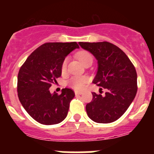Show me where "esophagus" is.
<instances>
[{"label": "esophagus", "mask_w": 154, "mask_h": 154, "mask_svg": "<svg viewBox=\"0 0 154 154\" xmlns=\"http://www.w3.org/2000/svg\"><path fill=\"white\" fill-rule=\"evenodd\" d=\"M74 93H75V94H82V91H74Z\"/></svg>", "instance_id": "1"}]
</instances>
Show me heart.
I'll return each mask as SVG.
<instances>
[{"instance_id":"b5f03b06","label":"heart","mask_w":154,"mask_h":154,"mask_svg":"<svg viewBox=\"0 0 154 154\" xmlns=\"http://www.w3.org/2000/svg\"><path fill=\"white\" fill-rule=\"evenodd\" d=\"M77 57L79 59V60L82 63H83V64L86 63L89 60H93V57L91 54L86 51H80V52L77 54ZM67 63L68 59L66 58L63 60V63L61 65L62 72H64L66 70ZM88 80V79L86 76H74V77L69 79V80L68 81V84L71 87H72L73 88H74V89L81 90L84 88L85 85L86 84Z\"/></svg>"}]
</instances>
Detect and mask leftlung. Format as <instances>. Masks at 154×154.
Returning <instances> with one entry per match:
<instances>
[{
	"mask_svg": "<svg viewBox=\"0 0 154 154\" xmlns=\"http://www.w3.org/2000/svg\"><path fill=\"white\" fill-rule=\"evenodd\" d=\"M79 45L97 60V72L92 83L106 89L104 96L92 92V100L86 106L87 115L97 123L115 122L122 117L136 97V68L125 53L112 43L79 42Z\"/></svg>",
	"mask_w": 154,
	"mask_h": 154,
	"instance_id": "8db88e82",
	"label": "left lung"
}]
</instances>
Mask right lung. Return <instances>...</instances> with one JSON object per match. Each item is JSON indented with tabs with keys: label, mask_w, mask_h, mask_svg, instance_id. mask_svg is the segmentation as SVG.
I'll use <instances>...</instances> for the list:
<instances>
[{
	"label": "right lung",
	"mask_w": 154,
	"mask_h": 154,
	"mask_svg": "<svg viewBox=\"0 0 154 154\" xmlns=\"http://www.w3.org/2000/svg\"><path fill=\"white\" fill-rule=\"evenodd\" d=\"M79 45L73 42H48L42 45L27 57L18 74L17 91L20 102L27 113L42 125L63 122L74 98L71 88L58 94L49 88L62 74L61 65L66 56Z\"/></svg>",
	"instance_id": "1"
}]
</instances>
